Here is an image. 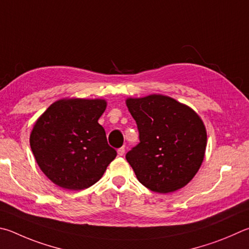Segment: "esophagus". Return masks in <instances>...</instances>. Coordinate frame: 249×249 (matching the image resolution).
I'll use <instances>...</instances> for the list:
<instances>
[{
  "mask_svg": "<svg viewBox=\"0 0 249 249\" xmlns=\"http://www.w3.org/2000/svg\"><path fill=\"white\" fill-rule=\"evenodd\" d=\"M124 153H125V148L124 147L117 149V155H119V156H121V157L124 156Z\"/></svg>",
  "mask_w": 249,
  "mask_h": 249,
  "instance_id": "34e87169",
  "label": "esophagus"
}]
</instances>
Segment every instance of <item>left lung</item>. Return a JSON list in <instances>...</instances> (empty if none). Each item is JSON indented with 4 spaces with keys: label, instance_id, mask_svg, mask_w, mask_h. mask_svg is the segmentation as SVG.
Listing matches in <instances>:
<instances>
[{
    "label": "left lung",
    "instance_id": "8db88e82",
    "mask_svg": "<svg viewBox=\"0 0 249 249\" xmlns=\"http://www.w3.org/2000/svg\"><path fill=\"white\" fill-rule=\"evenodd\" d=\"M140 142L126 153L137 179L152 192L169 194L193 179L205 158L207 130L192 107L163 94L127 98Z\"/></svg>",
    "mask_w": 249,
    "mask_h": 249
}]
</instances>
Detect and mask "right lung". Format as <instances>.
<instances>
[{"label":"right lung","mask_w":249,"mask_h":249,"mask_svg":"<svg viewBox=\"0 0 249 249\" xmlns=\"http://www.w3.org/2000/svg\"><path fill=\"white\" fill-rule=\"evenodd\" d=\"M106 109L105 99H61L36 121L31 150L39 168L57 186L69 191L88 188L115 159L116 151L98 123Z\"/></svg>","instance_id":"add662e5"}]
</instances>
